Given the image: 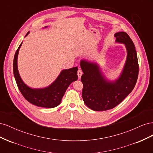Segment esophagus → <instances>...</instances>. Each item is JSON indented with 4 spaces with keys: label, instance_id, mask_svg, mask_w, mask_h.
<instances>
[{
    "label": "esophagus",
    "instance_id": "34e87169",
    "mask_svg": "<svg viewBox=\"0 0 153 153\" xmlns=\"http://www.w3.org/2000/svg\"><path fill=\"white\" fill-rule=\"evenodd\" d=\"M82 75V71L80 69H78V78H79V79L81 78Z\"/></svg>",
    "mask_w": 153,
    "mask_h": 153
}]
</instances>
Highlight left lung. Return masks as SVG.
Masks as SVG:
<instances>
[{
	"instance_id": "1",
	"label": "left lung",
	"mask_w": 153,
	"mask_h": 153,
	"mask_svg": "<svg viewBox=\"0 0 153 153\" xmlns=\"http://www.w3.org/2000/svg\"><path fill=\"white\" fill-rule=\"evenodd\" d=\"M115 43L124 44L127 56L120 75L115 80L108 79L98 63L81 59L80 65L84 74L82 98L85 104L94 111L112 109L126 98L137 81L138 64L135 45L125 32L114 34Z\"/></svg>"
}]
</instances>
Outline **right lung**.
<instances>
[{
    "label": "right lung",
    "mask_w": 153,
    "mask_h": 153,
    "mask_svg": "<svg viewBox=\"0 0 153 153\" xmlns=\"http://www.w3.org/2000/svg\"><path fill=\"white\" fill-rule=\"evenodd\" d=\"M48 27H45L44 28ZM30 31L26 34V37ZM20 45L14 57L13 73L18 89L24 98L37 106L52 108L61 103L62 97L69 85L78 79V67L63 69L56 79L48 86L43 88H32L22 80L18 69V55L22 45Z\"/></svg>",
    "instance_id": "add662e5"
}]
</instances>
